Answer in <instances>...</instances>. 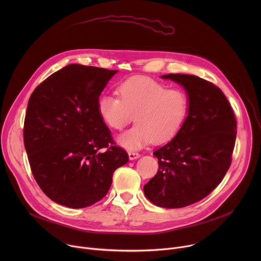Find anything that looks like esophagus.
Wrapping results in <instances>:
<instances>
[{"mask_svg": "<svg viewBox=\"0 0 261 261\" xmlns=\"http://www.w3.org/2000/svg\"><path fill=\"white\" fill-rule=\"evenodd\" d=\"M128 156H129V159H130V160H136V159H138V158L140 157V154L134 153V152H130V153L128 154Z\"/></svg>", "mask_w": 261, "mask_h": 261, "instance_id": "esophagus-1", "label": "esophagus"}]
</instances>
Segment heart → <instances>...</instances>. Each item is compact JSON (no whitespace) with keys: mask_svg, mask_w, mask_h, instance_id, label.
<instances>
[{"mask_svg":"<svg viewBox=\"0 0 261 261\" xmlns=\"http://www.w3.org/2000/svg\"><path fill=\"white\" fill-rule=\"evenodd\" d=\"M118 93L120 98L101 96L97 109L101 120L111 129L121 130L135 119L136 124L117 138L126 150H139L152 141L166 142L187 120L189 97L182 90L167 89L152 79L136 76L120 84Z\"/></svg>","mask_w":261,"mask_h":261,"instance_id":"1","label":"heart"}]
</instances>
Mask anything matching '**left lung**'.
Masks as SVG:
<instances>
[{
	"label": "left lung",
	"instance_id": "left-lung-1",
	"mask_svg": "<svg viewBox=\"0 0 261 261\" xmlns=\"http://www.w3.org/2000/svg\"><path fill=\"white\" fill-rule=\"evenodd\" d=\"M189 97V114L179 132L153 154L159 170L143 187L154 204L178 208L207 196L227 172L237 138L233 110L212 83L188 74H166Z\"/></svg>",
	"mask_w": 261,
	"mask_h": 261
}]
</instances>
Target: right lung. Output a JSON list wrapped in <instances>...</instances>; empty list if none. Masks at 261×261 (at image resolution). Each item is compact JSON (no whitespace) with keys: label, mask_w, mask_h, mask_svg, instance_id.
I'll return each instance as SVG.
<instances>
[{"label":"right lung","mask_w":261,"mask_h":261,"mask_svg":"<svg viewBox=\"0 0 261 261\" xmlns=\"http://www.w3.org/2000/svg\"><path fill=\"white\" fill-rule=\"evenodd\" d=\"M118 70L70 64L35 89L23 141L33 175L55 202L87 207L102 199L128 154L113 145L101 120L99 97Z\"/></svg>","instance_id":"obj_1"}]
</instances>
